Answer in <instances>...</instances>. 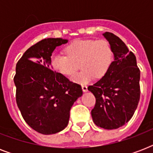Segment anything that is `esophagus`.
I'll return each mask as SVG.
<instances>
[{
    "label": "esophagus",
    "instance_id": "34e87169",
    "mask_svg": "<svg viewBox=\"0 0 153 153\" xmlns=\"http://www.w3.org/2000/svg\"><path fill=\"white\" fill-rule=\"evenodd\" d=\"M82 89L83 92H86V91H88L87 90V86H86V85H82Z\"/></svg>",
    "mask_w": 153,
    "mask_h": 153
}]
</instances>
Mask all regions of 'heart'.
<instances>
[{
    "label": "heart",
    "instance_id": "b5f03b06",
    "mask_svg": "<svg viewBox=\"0 0 153 153\" xmlns=\"http://www.w3.org/2000/svg\"><path fill=\"white\" fill-rule=\"evenodd\" d=\"M67 55L55 53L51 55V64L55 71L65 76H71L79 68L72 80L86 84L94 78H102L106 74L114 59L112 47L106 39H79L66 48Z\"/></svg>",
    "mask_w": 153,
    "mask_h": 153
}]
</instances>
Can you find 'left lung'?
Returning <instances> with one entry per match:
<instances>
[{
	"label": "left lung",
	"mask_w": 153,
	"mask_h": 153,
	"mask_svg": "<svg viewBox=\"0 0 153 153\" xmlns=\"http://www.w3.org/2000/svg\"><path fill=\"white\" fill-rule=\"evenodd\" d=\"M114 55L107 73L88 86L96 98L91 116L96 126L105 129L118 128L134 114L140 100V71L136 56L122 40L111 32H105Z\"/></svg>",
	"instance_id": "obj_1"
}]
</instances>
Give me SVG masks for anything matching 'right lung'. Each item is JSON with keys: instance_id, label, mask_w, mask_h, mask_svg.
Masks as SVG:
<instances>
[{"instance_id": "obj_1", "label": "right lung", "mask_w": 153, "mask_h": 153, "mask_svg": "<svg viewBox=\"0 0 153 153\" xmlns=\"http://www.w3.org/2000/svg\"><path fill=\"white\" fill-rule=\"evenodd\" d=\"M67 39H42L24 53L16 66V100L27 124L42 134L59 133L68 125L70 110L82 95L79 84L51 69L55 48Z\"/></svg>"}]
</instances>
